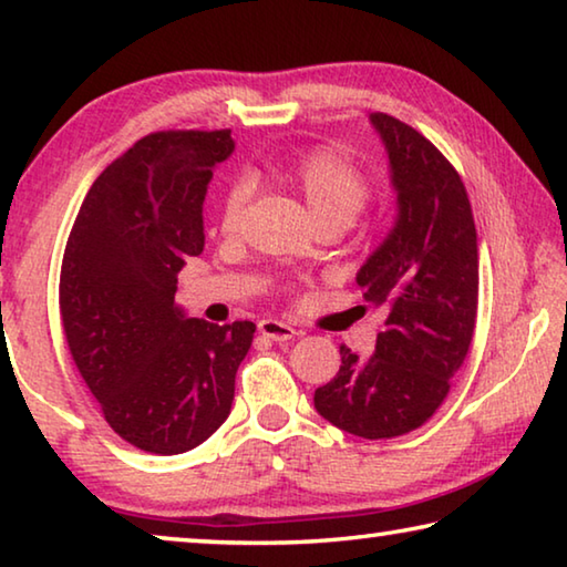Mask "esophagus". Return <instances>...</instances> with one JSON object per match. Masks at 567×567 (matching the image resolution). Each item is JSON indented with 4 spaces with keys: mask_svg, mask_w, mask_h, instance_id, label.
<instances>
[{
    "mask_svg": "<svg viewBox=\"0 0 567 567\" xmlns=\"http://www.w3.org/2000/svg\"><path fill=\"white\" fill-rule=\"evenodd\" d=\"M257 330H260L262 338L272 340V342H287L300 334L295 328H290V324H285L280 320H262L260 324H257Z\"/></svg>",
    "mask_w": 567,
    "mask_h": 567,
    "instance_id": "34e87169",
    "label": "esophagus"
}]
</instances>
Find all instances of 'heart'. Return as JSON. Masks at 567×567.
<instances>
[{
	"label": "heart",
	"mask_w": 567,
	"mask_h": 567,
	"mask_svg": "<svg viewBox=\"0 0 567 567\" xmlns=\"http://www.w3.org/2000/svg\"><path fill=\"white\" fill-rule=\"evenodd\" d=\"M272 177L302 199L315 225L348 227L370 199V182L352 162L332 147L302 152L290 165L275 167ZM249 203V187L235 182L225 192L217 213V229L233 237L243 225Z\"/></svg>",
	"instance_id": "heart-1"
}]
</instances>
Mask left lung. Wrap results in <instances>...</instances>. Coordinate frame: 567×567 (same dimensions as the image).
Returning a JSON list of instances; mask_svg holds the SVG:
<instances>
[{
  "mask_svg": "<svg viewBox=\"0 0 567 567\" xmlns=\"http://www.w3.org/2000/svg\"><path fill=\"white\" fill-rule=\"evenodd\" d=\"M370 122L390 157L398 219L358 285L390 312L370 358L342 344L338 375L315 390V408L344 433L388 440L425 425L463 368L477 318V233L443 152L385 112Z\"/></svg>",
  "mask_w": 567,
  "mask_h": 567,
  "instance_id": "obj_1",
  "label": "left lung"
}]
</instances>
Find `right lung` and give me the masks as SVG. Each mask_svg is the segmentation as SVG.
<instances>
[{
  "mask_svg": "<svg viewBox=\"0 0 567 567\" xmlns=\"http://www.w3.org/2000/svg\"><path fill=\"white\" fill-rule=\"evenodd\" d=\"M229 130L152 132L94 179L66 239L60 318L110 427L152 455L197 447L229 415L255 324L185 318L177 272L205 247L213 169Z\"/></svg>",
  "mask_w": 567,
  "mask_h": 567,
  "instance_id": "right-lung-1",
  "label": "right lung"
}]
</instances>
